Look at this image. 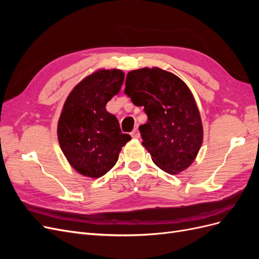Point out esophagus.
Masks as SVG:
<instances>
[{
  "label": "esophagus",
  "instance_id": "esophagus-1",
  "mask_svg": "<svg viewBox=\"0 0 259 259\" xmlns=\"http://www.w3.org/2000/svg\"><path fill=\"white\" fill-rule=\"evenodd\" d=\"M131 135H132V137L133 138H139L140 137V134H139V131H138V128H134V131H133L132 133H131Z\"/></svg>",
  "mask_w": 259,
  "mask_h": 259
}]
</instances>
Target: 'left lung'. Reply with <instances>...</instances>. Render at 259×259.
Here are the masks:
<instances>
[{
    "label": "left lung",
    "mask_w": 259,
    "mask_h": 259,
    "mask_svg": "<svg viewBox=\"0 0 259 259\" xmlns=\"http://www.w3.org/2000/svg\"><path fill=\"white\" fill-rule=\"evenodd\" d=\"M125 94L144 107L148 122L139 132L155 165L171 175L189 167L202 145L203 127L188 86L165 70L144 68L127 73Z\"/></svg>",
    "instance_id": "left-lung-1"
}]
</instances>
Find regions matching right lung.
I'll return each instance as SVG.
<instances>
[{
    "instance_id": "add662e5",
    "label": "right lung",
    "mask_w": 259,
    "mask_h": 259,
    "mask_svg": "<svg viewBox=\"0 0 259 259\" xmlns=\"http://www.w3.org/2000/svg\"><path fill=\"white\" fill-rule=\"evenodd\" d=\"M124 72L99 70L77 84L64 105L58 122V140L72 167L98 178L111 169L132 137L123 134L106 105L121 91Z\"/></svg>"
}]
</instances>
